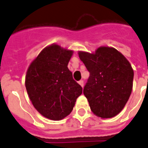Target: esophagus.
<instances>
[{
  "instance_id": "34e87169",
  "label": "esophagus",
  "mask_w": 148,
  "mask_h": 148,
  "mask_svg": "<svg viewBox=\"0 0 148 148\" xmlns=\"http://www.w3.org/2000/svg\"><path fill=\"white\" fill-rule=\"evenodd\" d=\"M78 83H79V84H80V86H82V87H84V80H80Z\"/></svg>"
}]
</instances>
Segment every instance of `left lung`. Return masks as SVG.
Returning a JSON list of instances; mask_svg holds the SVG:
<instances>
[{
  "mask_svg": "<svg viewBox=\"0 0 148 148\" xmlns=\"http://www.w3.org/2000/svg\"><path fill=\"white\" fill-rule=\"evenodd\" d=\"M79 57L90 72L84 94L91 111L103 119L116 116L132 90L134 71L130 63L109 47H100L94 54L80 51Z\"/></svg>",
  "mask_w": 148,
  "mask_h": 148,
  "instance_id": "8db88e82",
  "label": "left lung"
}]
</instances>
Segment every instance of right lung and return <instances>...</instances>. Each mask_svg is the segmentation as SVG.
Masks as SVG:
<instances>
[{"instance_id":"obj_1","label":"right lung","mask_w":148,"mask_h":148,"mask_svg":"<svg viewBox=\"0 0 148 148\" xmlns=\"http://www.w3.org/2000/svg\"><path fill=\"white\" fill-rule=\"evenodd\" d=\"M73 51L51 45L31 63L26 76V88L32 105L51 120L69 115L83 89L73 79L68 64Z\"/></svg>"}]
</instances>
